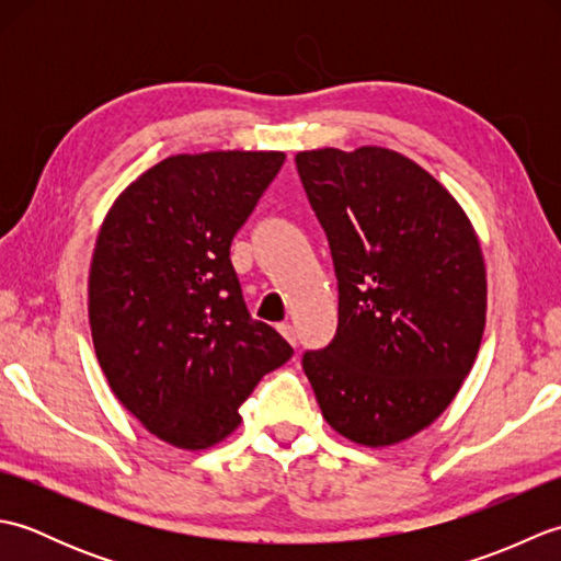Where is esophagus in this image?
I'll use <instances>...</instances> for the list:
<instances>
[{
	"label": "esophagus",
	"mask_w": 561,
	"mask_h": 561,
	"mask_svg": "<svg viewBox=\"0 0 561 561\" xmlns=\"http://www.w3.org/2000/svg\"><path fill=\"white\" fill-rule=\"evenodd\" d=\"M279 332L284 335V340H287L289 344H294V347H296V330H294V325L282 323V325H279Z\"/></svg>",
	"instance_id": "esophagus-1"
}]
</instances>
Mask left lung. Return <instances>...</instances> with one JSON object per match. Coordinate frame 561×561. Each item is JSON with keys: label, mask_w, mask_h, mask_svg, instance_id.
Listing matches in <instances>:
<instances>
[{"label": "left lung", "mask_w": 561, "mask_h": 561, "mask_svg": "<svg viewBox=\"0 0 561 561\" xmlns=\"http://www.w3.org/2000/svg\"><path fill=\"white\" fill-rule=\"evenodd\" d=\"M340 282L337 335L304 354L325 422L386 448L434 424L478 359L486 270L468 214L386 147L296 153Z\"/></svg>", "instance_id": "1"}]
</instances>
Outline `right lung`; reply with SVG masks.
Returning <instances> with one entry per match:
<instances>
[{
	"instance_id": "add662e5",
	"label": "right lung",
	"mask_w": 561,
	"mask_h": 561,
	"mask_svg": "<svg viewBox=\"0 0 561 561\" xmlns=\"http://www.w3.org/2000/svg\"><path fill=\"white\" fill-rule=\"evenodd\" d=\"M284 151L175 153L115 197L89 267V325L115 398L175 448L231 436L294 350L253 320L229 250Z\"/></svg>"
}]
</instances>
